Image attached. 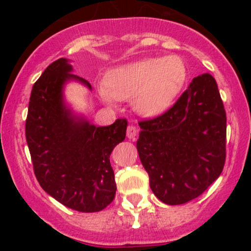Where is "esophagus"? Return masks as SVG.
Segmentation results:
<instances>
[{"mask_svg":"<svg viewBox=\"0 0 251 251\" xmlns=\"http://www.w3.org/2000/svg\"><path fill=\"white\" fill-rule=\"evenodd\" d=\"M137 132H138V129L135 126L129 125L127 127V137L129 138V139H134V137L137 135Z\"/></svg>","mask_w":251,"mask_h":251,"instance_id":"esophagus-1","label":"esophagus"}]
</instances>
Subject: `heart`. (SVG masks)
<instances>
[{"instance_id": "heart-1", "label": "heart", "mask_w": 251, "mask_h": 251, "mask_svg": "<svg viewBox=\"0 0 251 251\" xmlns=\"http://www.w3.org/2000/svg\"><path fill=\"white\" fill-rule=\"evenodd\" d=\"M186 77L188 68L180 56L148 57L109 72L99 93L106 102L132 98L135 112L155 117L174 103Z\"/></svg>"}]
</instances>
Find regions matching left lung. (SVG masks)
Wrapping results in <instances>:
<instances>
[{
	"label": "left lung",
	"mask_w": 251,
	"mask_h": 251,
	"mask_svg": "<svg viewBox=\"0 0 251 251\" xmlns=\"http://www.w3.org/2000/svg\"><path fill=\"white\" fill-rule=\"evenodd\" d=\"M139 126L138 153L150 188L163 203H188L220 177L226 154V114L209 73L195 77L165 113Z\"/></svg>",
	"instance_id": "8db88e82"
}]
</instances>
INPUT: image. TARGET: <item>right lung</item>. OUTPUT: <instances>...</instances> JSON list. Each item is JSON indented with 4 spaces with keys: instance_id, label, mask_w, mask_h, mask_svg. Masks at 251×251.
<instances>
[{
    "instance_id": "obj_1",
    "label": "right lung",
    "mask_w": 251,
    "mask_h": 251,
    "mask_svg": "<svg viewBox=\"0 0 251 251\" xmlns=\"http://www.w3.org/2000/svg\"><path fill=\"white\" fill-rule=\"evenodd\" d=\"M67 59L50 63L31 89L25 139L34 174L41 188L67 208L97 212L114 200L117 184L109 155L126 137L127 120L109 126L91 125L73 116L63 102L62 88L77 80Z\"/></svg>"
}]
</instances>
